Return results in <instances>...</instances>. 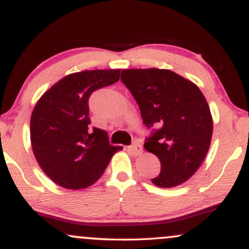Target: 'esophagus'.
Listing matches in <instances>:
<instances>
[{"label":"esophagus","instance_id":"34e87169","mask_svg":"<svg viewBox=\"0 0 249 249\" xmlns=\"http://www.w3.org/2000/svg\"><path fill=\"white\" fill-rule=\"evenodd\" d=\"M128 151H130L131 153L136 154V156H139V154L142 153V144L139 142H133L131 146H128Z\"/></svg>","mask_w":249,"mask_h":249}]
</instances>
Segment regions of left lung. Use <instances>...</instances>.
<instances>
[{
  "label": "left lung",
  "instance_id": "obj_1",
  "mask_svg": "<svg viewBox=\"0 0 249 249\" xmlns=\"http://www.w3.org/2000/svg\"><path fill=\"white\" fill-rule=\"evenodd\" d=\"M147 127L145 150L156 154L161 170L151 179L159 187L178 186L196 172L208 152L213 121L206 98L193 82L166 69L122 70Z\"/></svg>",
  "mask_w": 249,
  "mask_h": 249
}]
</instances>
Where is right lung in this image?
Segmentation results:
<instances>
[{
    "mask_svg": "<svg viewBox=\"0 0 249 249\" xmlns=\"http://www.w3.org/2000/svg\"><path fill=\"white\" fill-rule=\"evenodd\" d=\"M119 75L121 69L71 73L36 103L30 119L31 147L43 172L59 186H91L123 148L110 145L104 130L89 127V97L118 82Z\"/></svg>",
    "mask_w": 249,
    "mask_h": 249,
    "instance_id": "1",
    "label": "right lung"
}]
</instances>
